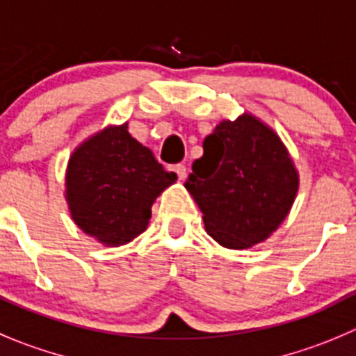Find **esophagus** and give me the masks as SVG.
Segmentation results:
<instances>
[{
    "label": "esophagus",
    "mask_w": 356,
    "mask_h": 356,
    "mask_svg": "<svg viewBox=\"0 0 356 356\" xmlns=\"http://www.w3.org/2000/svg\"><path fill=\"white\" fill-rule=\"evenodd\" d=\"M172 171L176 172V176H178V180H185V178H187V168H185L184 164L172 165Z\"/></svg>",
    "instance_id": "esophagus-1"
}]
</instances>
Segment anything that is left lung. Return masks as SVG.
Wrapping results in <instances>:
<instances>
[{"instance_id": "left-lung-1", "label": "left lung", "mask_w": 356, "mask_h": 356, "mask_svg": "<svg viewBox=\"0 0 356 356\" xmlns=\"http://www.w3.org/2000/svg\"><path fill=\"white\" fill-rule=\"evenodd\" d=\"M185 187L202 211L206 232L225 248L266 241L286 218L299 172L269 125L252 113L222 120L202 143Z\"/></svg>"}]
</instances>
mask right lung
Masks as SVG:
<instances>
[{
	"label": "right lung",
	"mask_w": 356,
	"mask_h": 356,
	"mask_svg": "<svg viewBox=\"0 0 356 356\" xmlns=\"http://www.w3.org/2000/svg\"><path fill=\"white\" fill-rule=\"evenodd\" d=\"M176 175L159 164L150 148L127 131L108 125L71 154L66 201L71 218L106 246L133 241L148 227L152 204Z\"/></svg>",
	"instance_id": "right-lung-1"
}]
</instances>
